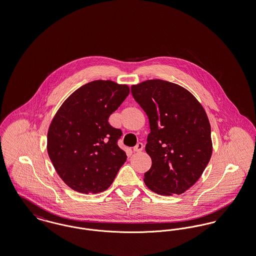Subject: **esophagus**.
Listing matches in <instances>:
<instances>
[{
  "instance_id": "esophagus-1",
  "label": "esophagus",
  "mask_w": 256,
  "mask_h": 256,
  "mask_svg": "<svg viewBox=\"0 0 256 256\" xmlns=\"http://www.w3.org/2000/svg\"><path fill=\"white\" fill-rule=\"evenodd\" d=\"M143 148H144L143 144H142L141 142H139V143L136 144V146H134V152H141Z\"/></svg>"
}]
</instances>
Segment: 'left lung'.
<instances>
[{"mask_svg": "<svg viewBox=\"0 0 256 256\" xmlns=\"http://www.w3.org/2000/svg\"><path fill=\"white\" fill-rule=\"evenodd\" d=\"M132 94L150 128L146 152L152 167L145 184L159 195H180L198 182L212 154L206 113L188 90L162 80L132 86Z\"/></svg>", "mask_w": 256, "mask_h": 256, "instance_id": "obj_1", "label": "left lung"}]
</instances>
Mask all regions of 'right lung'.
Returning <instances> with one entry per match:
<instances>
[{
	"mask_svg": "<svg viewBox=\"0 0 256 256\" xmlns=\"http://www.w3.org/2000/svg\"><path fill=\"white\" fill-rule=\"evenodd\" d=\"M130 94L126 84L111 80L86 84L68 98L50 122V159L61 180L74 191H106L126 160L118 146L122 130L110 116Z\"/></svg>",
	"mask_w": 256,
	"mask_h": 256,
	"instance_id": "obj_1",
	"label": "right lung"
}]
</instances>
